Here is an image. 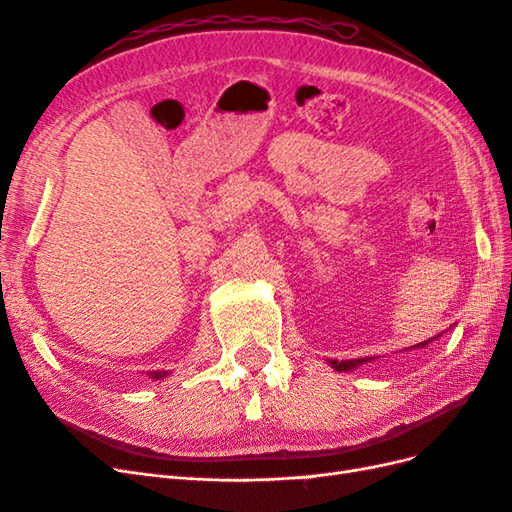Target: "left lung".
<instances>
[{
	"label": "left lung",
	"instance_id": "obj_1",
	"mask_svg": "<svg viewBox=\"0 0 512 512\" xmlns=\"http://www.w3.org/2000/svg\"><path fill=\"white\" fill-rule=\"evenodd\" d=\"M431 339H436V337H431ZM431 339H427V342H423V344H418V346H414V348H423V346H427ZM367 361H371V359H354V361H331V367H335L337 371H350V369H354V367H359V365H363V363H367Z\"/></svg>",
	"mask_w": 512,
	"mask_h": 512
}]
</instances>
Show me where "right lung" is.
Listing matches in <instances>:
<instances>
[{"mask_svg":"<svg viewBox=\"0 0 512 512\" xmlns=\"http://www.w3.org/2000/svg\"><path fill=\"white\" fill-rule=\"evenodd\" d=\"M153 380H160V378H164V376H168V371H151L149 374Z\"/></svg>","mask_w":512,"mask_h":512,"instance_id":"obj_1","label":"right lung"}]
</instances>
